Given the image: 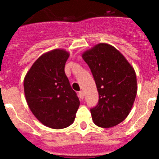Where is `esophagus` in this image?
Segmentation results:
<instances>
[{
	"label": "esophagus",
	"instance_id": "1",
	"mask_svg": "<svg viewBox=\"0 0 159 159\" xmlns=\"http://www.w3.org/2000/svg\"><path fill=\"white\" fill-rule=\"evenodd\" d=\"M78 96L80 97V98H81V99L84 98V91H80L79 92H78Z\"/></svg>",
	"mask_w": 159,
	"mask_h": 159
}]
</instances>
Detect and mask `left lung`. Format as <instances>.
<instances>
[{
    "instance_id": "obj_1",
    "label": "left lung",
    "mask_w": 159,
    "mask_h": 159,
    "mask_svg": "<svg viewBox=\"0 0 159 159\" xmlns=\"http://www.w3.org/2000/svg\"><path fill=\"white\" fill-rule=\"evenodd\" d=\"M82 57L91 69L99 94L98 105L90 110L94 123L102 128L117 125L129 115L135 99L134 68L118 50L105 43L85 51Z\"/></svg>"
}]
</instances>
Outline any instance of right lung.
Segmentation results:
<instances>
[{
  "instance_id": "right-lung-1",
  "label": "right lung",
  "mask_w": 159,
  "mask_h": 159,
  "mask_svg": "<svg viewBox=\"0 0 159 159\" xmlns=\"http://www.w3.org/2000/svg\"><path fill=\"white\" fill-rule=\"evenodd\" d=\"M69 54L55 49L41 55L25 78L24 89L30 111L44 125L65 129L73 123L80 105L65 66Z\"/></svg>"
}]
</instances>
